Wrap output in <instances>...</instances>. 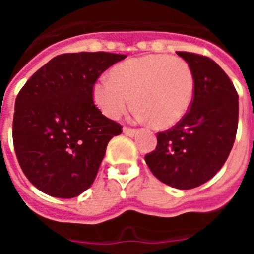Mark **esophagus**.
I'll list each match as a JSON object with an SVG mask.
<instances>
[{"label":"esophagus","mask_w":254,"mask_h":254,"mask_svg":"<svg viewBox=\"0 0 254 254\" xmlns=\"http://www.w3.org/2000/svg\"><path fill=\"white\" fill-rule=\"evenodd\" d=\"M123 133L127 134V136H131V137H133L134 134L137 133V129H133V128H128V127H125V128H123Z\"/></svg>","instance_id":"34e87169"}]
</instances>
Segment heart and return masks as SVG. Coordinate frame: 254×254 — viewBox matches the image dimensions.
Wrapping results in <instances>:
<instances>
[{"label":"heart","mask_w":254,"mask_h":254,"mask_svg":"<svg viewBox=\"0 0 254 254\" xmlns=\"http://www.w3.org/2000/svg\"><path fill=\"white\" fill-rule=\"evenodd\" d=\"M196 82L190 64L169 55H146L116 64L109 80L93 87L96 107L117 120L131 107L156 129H168L185 118L193 102Z\"/></svg>","instance_id":"1"}]
</instances>
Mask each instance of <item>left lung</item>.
Wrapping results in <instances>:
<instances>
[{
  "mask_svg": "<svg viewBox=\"0 0 254 254\" xmlns=\"http://www.w3.org/2000/svg\"><path fill=\"white\" fill-rule=\"evenodd\" d=\"M177 55L193 72V102L181 122L159 132L156 149L145 156V161L163 183L190 190L210 181L232 151L239 98L230 78L215 61L190 52Z\"/></svg>",
  "mask_w": 254,
  "mask_h": 254,
  "instance_id": "1",
  "label": "left lung"
}]
</instances>
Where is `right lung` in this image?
Here are the masks:
<instances>
[{"instance_id":"right-lung-1","label":"right lung","mask_w":254,"mask_h":254,"mask_svg":"<svg viewBox=\"0 0 254 254\" xmlns=\"http://www.w3.org/2000/svg\"><path fill=\"white\" fill-rule=\"evenodd\" d=\"M127 57L108 52L52 58L17 94L13 147L26 178L49 196L73 198L93 185L108 142L122 126L103 116L93 86Z\"/></svg>"}]
</instances>
